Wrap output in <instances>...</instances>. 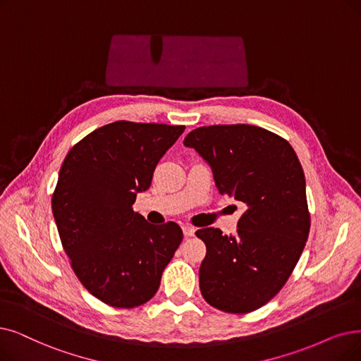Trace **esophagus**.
I'll return each mask as SVG.
<instances>
[{"label": "esophagus", "instance_id": "1", "mask_svg": "<svg viewBox=\"0 0 361 361\" xmlns=\"http://www.w3.org/2000/svg\"><path fill=\"white\" fill-rule=\"evenodd\" d=\"M182 229H183V234H185V237H192V235L195 234V228H194V226L185 225Z\"/></svg>", "mask_w": 361, "mask_h": 361}]
</instances>
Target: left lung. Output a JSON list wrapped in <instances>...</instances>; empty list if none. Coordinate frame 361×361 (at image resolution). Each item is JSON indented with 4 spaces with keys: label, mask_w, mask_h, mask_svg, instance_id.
Wrapping results in <instances>:
<instances>
[{
    "label": "left lung",
    "mask_w": 361,
    "mask_h": 361,
    "mask_svg": "<svg viewBox=\"0 0 361 361\" xmlns=\"http://www.w3.org/2000/svg\"><path fill=\"white\" fill-rule=\"evenodd\" d=\"M210 164L221 195L247 206L237 234L201 228L206 244L200 290L207 304L246 314L264 307L289 280L310 234L305 176L284 137L250 124L198 127L183 139Z\"/></svg>",
    "instance_id": "obj_1"
}]
</instances>
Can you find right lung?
I'll return each instance as SVG.
<instances>
[{"mask_svg":"<svg viewBox=\"0 0 361 361\" xmlns=\"http://www.w3.org/2000/svg\"><path fill=\"white\" fill-rule=\"evenodd\" d=\"M185 126L115 121L69 149L51 197L62 247L81 284L115 308H135L158 290L183 238L175 222L152 225L133 212L155 166Z\"/></svg>","mask_w":361,"mask_h":361,"instance_id":"right-lung-1","label":"right lung"}]
</instances>
